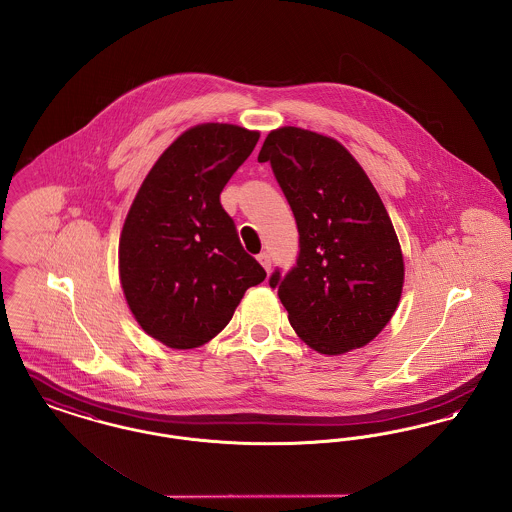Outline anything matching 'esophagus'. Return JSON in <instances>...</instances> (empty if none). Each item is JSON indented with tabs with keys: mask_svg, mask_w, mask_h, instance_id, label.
<instances>
[{
	"mask_svg": "<svg viewBox=\"0 0 512 512\" xmlns=\"http://www.w3.org/2000/svg\"><path fill=\"white\" fill-rule=\"evenodd\" d=\"M258 262L264 266L266 271L271 269V256H269L268 252H262V254H258Z\"/></svg>",
	"mask_w": 512,
	"mask_h": 512,
	"instance_id": "esophagus-1",
	"label": "esophagus"
}]
</instances>
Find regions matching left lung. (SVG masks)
I'll list each match as a JSON object with an SVG mask.
<instances>
[{"label": "left lung", "mask_w": 512, "mask_h": 512, "mask_svg": "<svg viewBox=\"0 0 512 512\" xmlns=\"http://www.w3.org/2000/svg\"><path fill=\"white\" fill-rule=\"evenodd\" d=\"M258 162L271 165L298 229L295 266L269 277L289 322L322 354L364 347L395 314L404 279L374 185L337 140L296 127L271 131Z\"/></svg>", "instance_id": "1"}]
</instances>
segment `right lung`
Segmentation results:
<instances>
[{"instance_id": "1", "label": "right lung", "mask_w": 512, "mask_h": 512, "mask_svg": "<svg viewBox=\"0 0 512 512\" xmlns=\"http://www.w3.org/2000/svg\"><path fill=\"white\" fill-rule=\"evenodd\" d=\"M260 133L206 123L150 169L125 219L119 275L140 327L171 349L208 343L266 269L241 244L219 194Z\"/></svg>"}]
</instances>
